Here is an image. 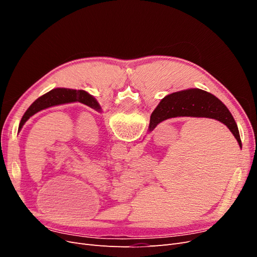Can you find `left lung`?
<instances>
[{"label":"left lung","instance_id":"obj_1","mask_svg":"<svg viewBox=\"0 0 257 257\" xmlns=\"http://www.w3.org/2000/svg\"><path fill=\"white\" fill-rule=\"evenodd\" d=\"M71 103H81L93 108V109H95L98 112H102V107H100L95 97H93L91 94H89L87 91L73 90L66 88H56L38 97L36 100H34V103L28 108L25 114L22 115L21 121L19 123L18 133L31 116L34 115L38 111L47 109V108L53 106Z\"/></svg>","mask_w":257,"mask_h":257}]
</instances>
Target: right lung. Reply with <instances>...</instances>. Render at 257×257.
<instances>
[{
	"instance_id": "right-lung-1",
	"label": "right lung",
	"mask_w": 257,
	"mask_h": 257,
	"mask_svg": "<svg viewBox=\"0 0 257 257\" xmlns=\"http://www.w3.org/2000/svg\"><path fill=\"white\" fill-rule=\"evenodd\" d=\"M177 116L209 118L219 121L228 127L240 148H242L234 116L211 93L200 89H188L165 96L151 113L148 132H152L161 122Z\"/></svg>"
}]
</instances>
